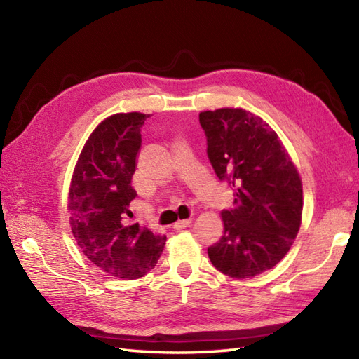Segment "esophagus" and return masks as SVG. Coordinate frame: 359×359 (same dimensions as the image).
I'll return each mask as SVG.
<instances>
[{
  "label": "esophagus",
  "instance_id": "1",
  "mask_svg": "<svg viewBox=\"0 0 359 359\" xmlns=\"http://www.w3.org/2000/svg\"><path fill=\"white\" fill-rule=\"evenodd\" d=\"M191 224V219H184V220H177V222L174 224V230H184V228L189 226Z\"/></svg>",
  "mask_w": 359,
  "mask_h": 359
}]
</instances>
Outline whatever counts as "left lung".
<instances>
[{
  "instance_id": "obj_1",
  "label": "left lung",
  "mask_w": 359,
  "mask_h": 359,
  "mask_svg": "<svg viewBox=\"0 0 359 359\" xmlns=\"http://www.w3.org/2000/svg\"><path fill=\"white\" fill-rule=\"evenodd\" d=\"M208 157L234 188L236 208L222 211L224 236L208 257L225 276L255 278L280 262L302 220V182L276 131L242 108L203 111Z\"/></svg>"
}]
</instances>
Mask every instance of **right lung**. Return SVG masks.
<instances>
[{"label":"right lung","mask_w":359,"mask_h":359,"mask_svg":"<svg viewBox=\"0 0 359 359\" xmlns=\"http://www.w3.org/2000/svg\"><path fill=\"white\" fill-rule=\"evenodd\" d=\"M149 114L118 112L106 117L83 147L75 163L67 210L81 253L109 276L133 280L154 269L166 236L154 234L133 217L131 187L142 147V126Z\"/></svg>","instance_id":"add662e5"}]
</instances>
